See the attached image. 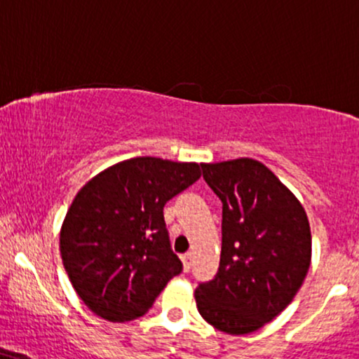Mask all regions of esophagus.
I'll return each mask as SVG.
<instances>
[{"label":"esophagus","mask_w":359,"mask_h":359,"mask_svg":"<svg viewBox=\"0 0 359 359\" xmlns=\"http://www.w3.org/2000/svg\"><path fill=\"white\" fill-rule=\"evenodd\" d=\"M182 264H184L185 273H189V271H191V267H192V252L184 254V256H182Z\"/></svg>","instance_id":"obj_1"}]
</instances>
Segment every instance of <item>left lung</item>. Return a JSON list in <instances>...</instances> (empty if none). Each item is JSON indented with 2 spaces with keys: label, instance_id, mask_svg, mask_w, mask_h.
Listing matches in <instances>:
<instances>
[{
  "label": "left lung",
  "instance_id": "8db88e82",
  "mask_svg": "<svg viewBox=\"0 0 359 359\" xmlns=\"http://www.w3.org/2000/svg\"><path fill=\"white\" fill-rule=\"evenodd\" d=\"M222 202L219 271L196 289L201 316L227 334H249L294 299L311 264L303 205L254 158L201 163Z\"/></svg>",
  "mask_w": 359,
  "mask_h": 359
}]
</instances>
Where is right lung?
<instances>
[{
	"label": "right lung",
	"mask_w": 359,
	"mask_h": 359,
	"mask_svg": "<svg viewBox=\"0 0 359 359\" xmlns=\"http://www.w3.org/2000/svg\"><path fill=\"white\" fill-rule=\"evenodd\" d=\"M198 177L196 162L137 157L80 189L63 221L60 252L72 286L97 316L111 323L144 316L182 273L163 205Z\"/></svg>",
	"instance_id": "obj_1"
}]
</instances>
